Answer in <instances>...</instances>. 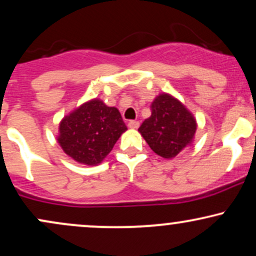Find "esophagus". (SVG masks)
<instances>
[{
  "label": "esophagus",
  "instance_id": "34e87169",
  "mask_svg": "<svg viewBox=\"0 0 256 256\" xmlns=\"http://www.w3.org/2000/svg\"><path fill=\"white\" fill-rule=\"evenodd\" d=\"M138 126H140V122H136V120H130V122H128V128H130L136 130V128H138Z\"/></svg>",
  "mask_w": 256,
  "mask_h": 256
}]
</instances>
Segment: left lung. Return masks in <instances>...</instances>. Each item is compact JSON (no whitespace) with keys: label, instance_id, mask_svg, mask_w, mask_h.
Instances as JSON below:
<instances>
[{"label":"left lung","instance_id":"left-lung-1","mask_svg":"<svg viewBox=\"0 0 256 256\" xmlns=\"http://www.w3.org/2000/svg\"><path fill=\"white\" fill-rule=\"evenodd\" d=\"M152 116L138 132L155 154L173 158L192 144L198 128L194 114L171 94H158L152 102Z\"/></svg>","mask_w":256,"mask_h":256}]
</instances>
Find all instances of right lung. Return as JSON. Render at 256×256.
<instances>
[{"label":"right lung","instance_id":"1","mask_svg":"<svg viewBox=\"0 0 256 256\" xmlns=\"http://www.w3.org/2000/svg\"><path fill=\"white\" fill-rule=\"evenodd\" d=\"M126 130L118 108L92 98L61 119L56 140L64 154L74 161L98 166Z\"/></svg>","mask_w":256,"mask_h":256}]
</instances>
